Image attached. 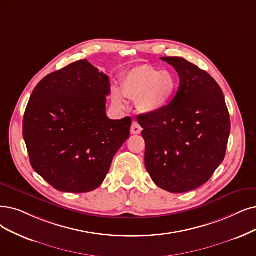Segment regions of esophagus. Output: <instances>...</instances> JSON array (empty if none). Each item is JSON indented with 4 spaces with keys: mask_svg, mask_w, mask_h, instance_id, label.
<instances>
[{
    "mask_svg": "<svg viewBox=\"0 0 256 256\" xmlns=\"http://www.w3.org/2000/svg\"><path fill=\"white\" fill-rule=\"evenodd\" d=\"M142 132V127L138 124V122H132V126H131V134H140Z\"/></svg>",
    "mask_w": 256,
    "mask_h": 256,
    "instance_id": "esophagus-1",
    "label": "esophagus"
}]
</instances>
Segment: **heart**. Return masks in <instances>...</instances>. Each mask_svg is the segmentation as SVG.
Masks as SVG:
<instances>
[{"instance_id": "1", "label": "heart", "mask_w": 256, "mask_h": 256, "mask_svg": "<svg viewBox=\"0 0 256 256\" xmlns=\"http://www.w3.org/2000/svg\"><path fill=\"white\" fill-rule=\"evenodd\" d=\"M178 78L168 70L151 65H140L130 69L120 80V91L112 89L111 100L116 106H124V96L136 100L138 110L145 114H158L165 110L176 96Z\"/></svg>"}]
</instances>
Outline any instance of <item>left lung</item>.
<instances>
[{"label":"left lung","instance_id":"obj_1","mask_svg":"<svg viewBox=\"0 0 256 256\" xmlns=\"http://www.w3.org/2000/svg\"><path fill=\"white\" fill-rule=\"evenodd\" d=\"M176 70L180 87L158 114H140L145 166L160 188L182 193L207 182L226 156L230 116L220 85L182 58H160Z\"/></svg>","mask_w":256,"mask_h":256}]
</instances>
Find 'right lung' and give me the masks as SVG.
<instances>
[{
    "label": "right lung",
    "mask_w": 256,
    "mask_h": 256,
    "mask_svg": "<svg viewBox=\"0 0 256 256\" xmlns=\"http://www.w3.org/2000/svg\"><path fill=\"white\" fill-rule=\"evenodd\" d=\"M108 76L80 60L45 76L29 98L23 136L34 171L58 191L98 188L128 140L131 118L110 120Z\"/></svg>",
    "instance_id": "1"
}]
</instances>
